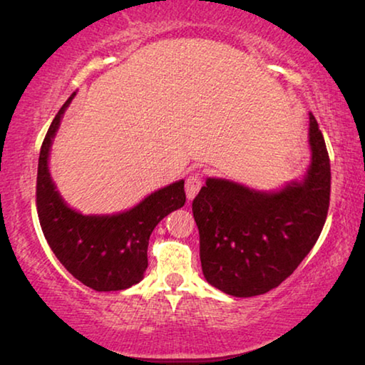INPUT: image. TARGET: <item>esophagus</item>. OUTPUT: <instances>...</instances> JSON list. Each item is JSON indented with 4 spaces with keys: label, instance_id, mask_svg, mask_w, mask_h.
Returning a JSON list of instances; mask_svg holds the SVG:
<instances>
[{
    "label": "esophagus",
    "instance_id": "1",
    "mask_svg": "<svg viewBox=\"0 0 365 365\" xmlns=\"http://www.w3.org/2000/svg\"><path fill=\"white\" fill-rule=\"evenodd\" d=\"M201 187H202V175L200 172L191 174L187 178V182H185V191H187L188 200H193V197L197 195V191L201 190Z\"/></svg>",
    "mask_w": 365,
    "mask_h": 365
}]
</instances>
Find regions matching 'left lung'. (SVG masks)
Listing matches in <instances>:
<instances>
[{"label": "left lung", "mask_w": 365, "mask_h": 365, "mask_svg": "<svg viewBox=\"0 0 365 365\" xmlns=\"http://www.w3.org/2000/svg\"><path fill=\"white\" fill-rule=\"evenodd\" d=\"M312 160L304 180L277 193L207 178L193 200L206 280L237 298L270 292L316 245L330 206V159L316 117L309 114Z\"/></svg>", "instance_id": "8db88e82"}]
</instances>
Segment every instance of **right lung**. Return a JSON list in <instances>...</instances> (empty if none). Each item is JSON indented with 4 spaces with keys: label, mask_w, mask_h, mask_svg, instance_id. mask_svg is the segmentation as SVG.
<instances>
[{
    "label": "right lung",
    "mask_w": 365,
    "mask_h": 365,
    "mask_svg": "<svg viewBox=\"0 0 365 365\" xmlns=\"http://www.w3.org/2000/svg\"><path fill=\"white\" fill-rule=\"evenodd\" d=\"M72 98L59 109L43 140L36 211L49 248L69 274L95 292H119L143 279L151 232L165 215L185 205V182L154 191L130 211L115 215H82L73 211L59 196L48 170L49 146Z\"/></svg>",
    "instance_id": "obj_1"
}]
</instances>
